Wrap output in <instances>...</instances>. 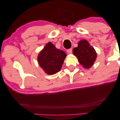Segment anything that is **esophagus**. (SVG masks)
Wrapping results in <instances>:
<instances>
[{
    "label": "esophagus",
    "mask_w": 120,
    "mask_h": 120,
    "mask_svg": "<svg viewBox=\"0 0 120 120\" xmlns=\"http://www.w3.org/2000/svg\"><path fill=\"white\" fill-rule=\"evenodd\" d=\"M67 51L69 53V54H71V53H72V49H67Z\"/></svg>",
    "instance_id": "34e87169"
}]
</instances>
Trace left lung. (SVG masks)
I'll return each mask as SVG.
<instances>
[{"mask_svg": "<svg viewBox=\"0 0 120 120\" xmlns=\"http://www.w3.org/2000/svg\"><path fill=\"white\" fill-rule=\"evenodd\" d=\"M73 53L77 57L79 63L86 69H89L93 65L97 56L95 50L86 40L79 41L77 47L73 49Z\"/></svg>", "mask_w": 120, "mask_h": 120, "instance_id": "left-lung-1", "label": "left lung"}]
</instances>
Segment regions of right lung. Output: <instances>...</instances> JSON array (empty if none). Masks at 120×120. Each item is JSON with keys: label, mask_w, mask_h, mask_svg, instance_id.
<instances>
[{"label": "right lung", "mask_w": 120, "mask_h": 120, "mask_svg": "<svg viewBox=\"0 0 120 120\" xmlns=\"http://www.w3.org/2000/svg\"><path fill=\"white\" fill-rule=\"evenodd\" d=\"M66 56L63 51L57 49L55 45L49 42L38 55V64L45 73L52 75L61 69Z\"/></svg>", "instance_id": "1"}]
</instances>
